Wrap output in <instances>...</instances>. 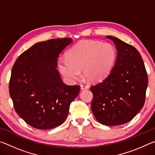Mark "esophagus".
<instances>
[{
	"label": "esophagus",
	"instance_id": "1",
	"mask_svg": "<svg viewBox=\"0 0 155 155\" xmlns=\"http://www.w3.org/2000/svg\"><path fill=\"white\" fill-rule=\"evenodd\" d=\"M89 87L87 85H84V84H83V85H81V89L82 90H87V89H88Z\"/></svg>",
	"mask_w": 155,
	"mask_h": 155
}]
</instances>
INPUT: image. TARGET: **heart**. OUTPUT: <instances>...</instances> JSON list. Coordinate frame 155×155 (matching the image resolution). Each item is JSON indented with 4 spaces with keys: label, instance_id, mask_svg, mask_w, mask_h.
Segmentation results:
<instances>
[{
    "label": "heart",
    "instance_id": "b5f03b06",
    "mask_svg": "<svg viewBox=\"0 0 155 155\" xmlns=\"http://www.w3.org/2000/svg\"><path fill=\"white\" fill-rule=\"evenodd\" d=\"M67 59L58 61L59 72L68 82L74 83L81 77L98 82L108 75L114 65L115 51L108 43L86 40L75 44L67 52Z\"/></svg>",
    "mask_w": 155,
    "mask_h": 155
}]
</instances>
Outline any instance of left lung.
Segmentation results:
<instances>
[{
  "mask_svg": "<svg viewBox=\"0 0 155 155\" xmlns=\"http://www.w3.org/2000/svg\"><path fill=\"white\" fill-rule=\"evenodd\" d=\"M117 50L114 66L107 77L91 86V111L102 124L117 126L130 121L145 103L148 75L135 47L112 36Z\"/></svg>",
  "mask_w": 155,
  "mask_h": 155,
  "instance_id": "1",
  "label": "left lung"
}]
</instances>
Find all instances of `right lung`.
Here are the masks:
<instances>
[{
    "instance_id": "add662e5",
    "label": "right lung",
    "mask_w": 155,
    "mask_h": 155,
    "mask_svg": "<svg viewBox=\"0 0 155 155\" xmlns=\"http://www.w3.org/2000/svg\"><path fill=\"white\" fill-rule=\"evenodd\" d=\"M71 38L34 44L18 57L12 68L9 90L15 111L28 125L51 129L62 124L79 85L63 83L57 70L60 52Z\"/></svg>"
}]
</instances>
